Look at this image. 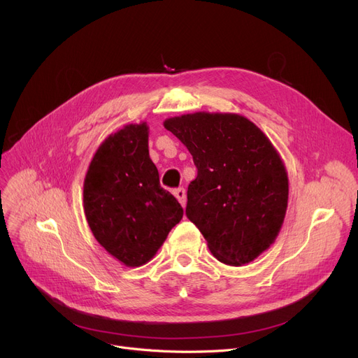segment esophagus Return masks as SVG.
I'll return each instance as SVG.
<instances>
[{
  "mask_svg": "<svg viewBox=\"0 0 358 358\" xmlns=\"http://www.w3.org/2000/svg\"><path fill=\"white\" fill-rule=\"evenodd\" d=\"M174 196L177 197V200L180 201V204L182 206H185V201H187V197H185V190L184 189H177L176 192H174Z\"/></svg>",
  "mask_w": 358,
  "mask_h": 358,
  "instance_id": "1",
  "label": "esophagus"
}]
</instances>
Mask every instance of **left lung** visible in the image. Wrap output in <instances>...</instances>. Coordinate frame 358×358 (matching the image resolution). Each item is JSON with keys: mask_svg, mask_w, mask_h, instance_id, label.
I'll return each instance as SVG.
<instances>
[{"mask_svg": "<svg viewBox=\"0 0 358 358\" xmlns=\"http://www.w3.org/2000/svg\"><path fill=\"white\" fill-rule=\"evenodd\" d=\"M164 127L193 155L185 215L213 257L241 267L267 251L283 227L289 177L264 131L236 113L209 111L165 119Z\"/></svg>", "mask_w": 358, "mask_h": 358, "instance_id": "left-lung-1", "label": "left lung"}]
</instances>
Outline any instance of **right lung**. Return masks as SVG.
Returning a JSON list of instances; mask_svg holds the SVG:
<instances>
[{
    "label": "right lung",
    "mask_w": 358,
    "mask_h": 358,
    "mask_svg": "<svg viewBox=\"0 0 358 358\" xmlns=\"http://www.w3.org/2000/svg\"><path fill=\"white\" fill-rule=\"evenodd\" d=\"M146 122L124 124L94 154L84 180V213L100 245L126 267L155 257L182 217L149 158Z\"/></svg>",
    "instance_id": "obj_1"
}]
</instances>
